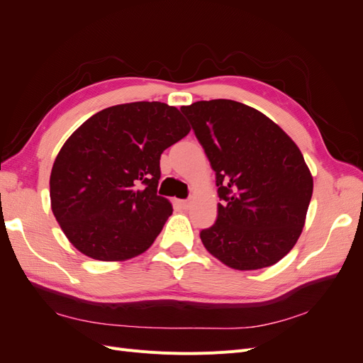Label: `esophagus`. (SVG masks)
<instances>
[{
    "label": "esophagus",
    "mask_w": 363,
    "mask_h": 363,
    "mask_svg": "<svg viewBox=\"0 0 363 363\" xmlns=\"http://www.w3.org/2000/svg\"><path fill=\"white\" fill-rule=\"evenodd\" d=\"M179 204H180L182 208H184V211H188V208L191 207V201L189 200H180Z\"/></svg>",
    "instance_id": "1"
}]
</instances>
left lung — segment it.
Here are the masks:
<instances>
[{
	"label": "left lung",
	"instance_id": "8db88e82",
	"mask_svg": "<svg viewBox=\"0 0 363 363\" xmlns=\"http://www.w3.org/2000/svg\"><path fill=\"white\" fill-rule=\"evenodd\" d=\"M180 111L224 201L218 203L215 224L201 230L203 245L239 271L277 263L298 240L313 192L300 148L274 121L242 103L196 101Z\"/></svg>",
	"mask_w": 363,
	"mask_h": 363
}]
</instances>
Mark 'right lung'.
<instances>
[{"label": "right lung", "mask_w": 363, "mask_h": 363, "mask_svg": "<svg viewBox=\"0 0 363 363\" xmlns=\"http://www.w3.org/2000/svg\"><path fill=\"white\" fill-rule=\"evenodd\" d=\"M191 127L177 107H107L77 128L54 160L51 211L84 256L121 262L147 251L172 213L157 195L160 156Z\"/></svg>", "instance_id": "obj_1"}]
</instances>
